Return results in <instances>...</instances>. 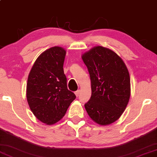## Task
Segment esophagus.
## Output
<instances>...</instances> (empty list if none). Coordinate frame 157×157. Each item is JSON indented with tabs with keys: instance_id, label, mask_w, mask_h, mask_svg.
<instances>
[{
	"instance_id": "esophagus-1",
	"label": "esophagus",
	"mask_w": 157,
	"mask_h": 157,
	"mask_svg": "<svg viewBox=\"0 0 157 157\" xmlns=\"http://www.w3.org/2000/svg\"><path fill=\"white\" fill-rule=\"evenodd\" d=\"M75 95L77 96V97H78L79 95H80V90H77V91H75Z\"/></svg>"
}]
</instances>
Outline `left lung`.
Wrapping results in <instances>:
<instances>
[{"label":"left lung","mask_w":157,"mask_h":157,"mask_svg":"<svg viewBox=\"0 0 157 157\" xmlns=\"http://www.w3.org/2000/svg\"><path fill=\"white\" fill-rule=\"evenodd\" d=\"M88 70L92 95L85 104L92 120L101 126L118 120L131 95L128 69L122 59L108 48L98 46L82 54Z\"/></svg>","instance_id":"1"}]
</instances>
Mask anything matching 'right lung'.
Segmentation results:
<instances>
[{
	"mask_svg": "<svg viewBox=\"0 0 157 157\" xmlns=\"http://www.w3.org/2000/svg\"><path fill=\"white\" fill-rule=\"evenodd\" d=\"M66 51L62 47L47 49L37 58L29 75L26 98L36 118L52 125L63 118L76 98L67 89L63 64Z\"/></svg>",
	"mask_w": 157,
	"mask_h": 157,
	"instance_id": "right-lung-1",
	"label": "right lung"
}]
</instances>
